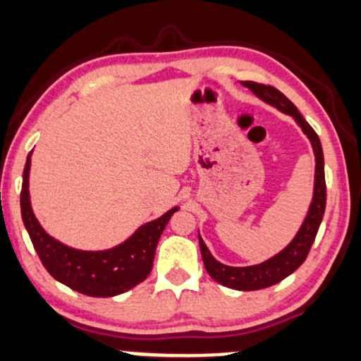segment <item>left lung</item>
Instances as JSON below:
<instances>
[{"label": "left lung", "instance_id": "8db88e82", "mask_svg": "<svg viewBox=\"0 0 361 361\" xmlns=\"http://www.w3.org/2000/svg\"><path fill=\"white\" fill-rule=\"evenodd\" d=\"M243 87H247L249 91L267 102L269 106L275 107L283 114L292 116L295 123L300 126L303 134L307 135L310 140L313 154H315V179H313V195L310 207L307 210L305 219H303L300 228L295 233V237L288 242V245L270 257L269 260L262 262L257 265L249 267H231L219 262L215 257L210 254V250L205 245L199 233V245H200V254H202V260L205 265V270L212 277L215 282H219L224 287L233 288V290H242V292H250V290H260L272 287V285L282 282L285 277H288L290 274H293L295 270L305 262L308 252L313 240H315L318 227H320L322 219L325 214V204H326V185H325V161H324V151H322V142L318 139L315 130L312 129V126L303 119V116L298 112L297 106L288 99L287 96H283L279 89L272 86H265V84H259L254 81H240Z\"/></svg>", "mask_w": 361, "mask_h": 361}]
</instances>
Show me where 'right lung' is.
<instances>
[{"label":"right lung","instance_id":"1","mask_svg":"<svg viewBox=\"0 0 361 361\" xmlns=\"http://www.w3.org/2000/svg\"><path fill=\"white\" fill-rule=\"evenodd\" d=\"M31 154H27L21 187V217L35 250L51 277L89 297H114L147 279L164 228L179 207H172L144 226L128 240L106 250H81L51 237L36 219L30 197Z\"/></svg>","mask_w":361,"mask_h":361}]
</instances>
